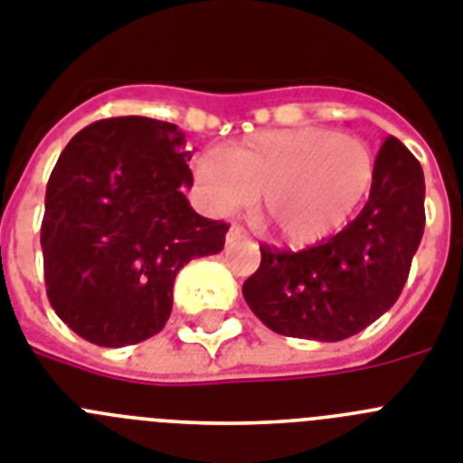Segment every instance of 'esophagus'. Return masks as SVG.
<instances>
[{"label":"esophagus","mask_w":463,"mask_h":463,"mask_svg":"<svg viewBox=\"0 0 463 463\" xmlns=\"http://www.w3.org/2000/svg\"><path fill=\"white\" fill-rule=\"evenodd\" d=\"M244 237V228L242 226H231V231H228V242H235V240H242Z\"/></svg>","instance_id":"1"}]
</instances>
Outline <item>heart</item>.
Segmentation results:
<instances>
[{
	"label": "heart",
	"instance_id": "obj_1",
	"mask_svg": "<svg viewBox=\"0 0 463 463\" xmlns=\"http://www.w3.org/2000/svg\"><path fill=\"white\" fill-rule=\"evenodd\" d=\"M193 176L214 214H232L256 203L284 244L321 242L352 219L373 182L375 158L368 144L326 128L263 130L209 151Z\"/></svg>",
	"mask_w": 463,
	"mask_h": 463
}]
</instances>
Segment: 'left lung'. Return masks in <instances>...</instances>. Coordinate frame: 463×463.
<instances>
[{"mask_svg": "<svg viewBox=\"0 0 463 463\" xmlns=\"http://www.w3.org/2000/svg\"><path fill=\"white\" fill-rule=\"evenodd\" d=\"M424 221L420 160L389 137L361 214L303 251L260 247L259 270L242 287L244 300L279 335L319 343L356 335L399 300Z\"/></svg>", "mask_w": 463, "mask_h": 463, "instance_id": "obj_1", "label": "left lung"}]
</instances>
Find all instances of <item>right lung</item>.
<instances>
[{
	"label": "right lung",
	"instance_id": "1",
	"mask_svg": "<svg viewBox=\"0 0 463 463\" xmlns=\"http://www.w3.org/2000/svg\"><path fill=\"white\" fill-rule=\"evenodd\" d=\"M175 123L120 116L71 137L46 186L43 275L55 315L83 340L126 347L170 319L176 272L219 254L228 223L200 216Z\"/></svg>",
	"mask_w": 463,
	"mask_h": 463
}]
</instances>
